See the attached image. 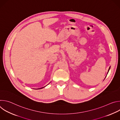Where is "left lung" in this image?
Here are the masks:
<instances>
[{
	"label": "left lung",
	"instance_id": "left-lung-1",
	"mask_svg": "<svg viewBox=\"0 0 120 120\" xmlns=\"http://www.w3.org/2000/svg\"><path fill=\"white\" fill-rule=\"evenodd\" d=\"M110 68H109V70H108V72H109V70H110Z\"/></svg>",
	"mask_w": 120,
	"mask_h": 120
}]
</instances>
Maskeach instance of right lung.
<instances>
[{"mask_svg":"<svg viewBox=\"0 0 120 120\" xmlns=\"http://www.w3.org/2000/svg\"><path fill=\"white\" fill-rule=\"evenodd\" d=\"M44 87H42V88H39V89H42V88H44Z\"/></svg>","mask_w":120,"mask_h":120,"instance_id":"right-lung-1","label":"right lung"}]
</instances>
